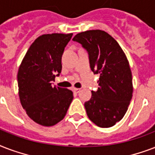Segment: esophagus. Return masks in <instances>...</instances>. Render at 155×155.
Listing matches in <instances>:
<instances>
[{"instance_id": "esophagus-1", "label": "esophagus", "mask_w": 155, "mask_h": 155, "mask_svg": "<svg viewBox=\"0 0 155 155\" xmlns=\"http://www.w3.org/2000/svg\"><path fill=\"white\" fill-rule=\"evenodd\" d=\"M80 91H81V89H79V88H74V91L75 92V93H78V92H80Z\"/></svg>"}]
</instances>
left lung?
I'll return each instance as SVG.
<instances>
[{
	"label": "left lung",
	"instance_id": "1",
	"mask_svg": "<svg viewBox=\"0 0 155 155\" xmlns=\"http://www.w3.org/2000/svg\"><path fill=\"white\" fill-rule=\"evenodd\" d=\"M89 55L90 65L99 74V87L84 106L89 119L97 126L109 128L123 118L133 96V78L129 61L114 38L101 30L77 34L73 39Z\"/></svg>",
	"mask_w": 155,
	"mask_h": 155
}]
</instances>
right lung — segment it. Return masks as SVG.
I'll return each instance as SVG.
<instances>
[{
  "label": "right lung",
  "instance_id": "obj_1",
  "mask_svg": "<svg viewBox=\"0 0 155 155\" xmlns=\"http://www.w3.org/2000/svg\"><path fill=\"white\" fill-rule=\"evenodd\" d=\"M73 34H47L31 45L18 72L20 102L30 118L43 126L63 120L74 99L70 90L52 86L62 69L61 57Z\"/></svg>",
  "mask_w": 155,
  "mask_h": 155
}]
</instances>
